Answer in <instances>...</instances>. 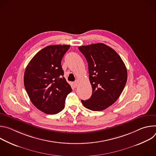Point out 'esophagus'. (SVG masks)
Here are the masks:
<instances>
[{
	"mask_svg": "<svg viewBox=\"0 0 156 156\" xmlns=\"http://www.w3.org/2000/svg\"><path fill=\"white\" fill-rule=\"evenodd\" d=\"M73 85H74L75 87H77V86H78V82H77V81H75V83H73Z\"/></svg>",
	"mask_w": 156,
	"mask_h": 156,
	"instance_id": "34e87169",
	"label": "esophagus"
}]
</instances>
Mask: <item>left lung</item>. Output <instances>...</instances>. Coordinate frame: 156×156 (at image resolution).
I'll list each match as a JSON object with an SVG mask.
<instances>
[{"mask_svg":"<svg viewBox=\"0 0 156 156\" xmlns=\"http://www.w3.org/2000/svg\"><path fill=\"white\" fill-rule=\"evenodd\" d=\"M88 65L92 86L91 97L81 100L83 105L93 111H101L112 105L122 93L127 81V70L119 55L103 43L78 48Z\"/></svg>","mask_w":156,"mask_h":156,"instance_id":"left-lung-1","label":"left lung"}]
</instances>
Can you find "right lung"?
I'll return each instance as SVG.
<instances>
[{"mask_svg":"<svg viewBox=\"0 0 156 156\" xmlns=\"http://www.w3.org/2000/svg\"><path fill=\"white\" fill-rule=\"evenodd\" d=\"M69 45L48 46L30 60L24 74V85L33 105L42 112L56 114L65 107L72 91L63 76L61 60Z\"/></svg>","mask_w":156,"mask_h":156,"instance_id":"1","label":"right lung"}]
</instances>
